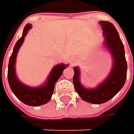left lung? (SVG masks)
Segmentation results:
<instances>
[{
    "label": "left lung",
    "instance_id": "left-lung-1",
    "mask_svg": "<svg viewBox=\"0 0 134 134\" xmlns=\"http://www.w3.org/2000/svg\"><path fill=\"white\" fill-rule=\"evenodd\" d=\"M100 24L105 36V44L113 55L114 60L112 71L101 84L95 89H86L79 81L80 73L78 68H75L73 83L76 92L80 98L89 103L100 104L105 103L120 91L127 78V61L124 44L121 42L115 26L107 21H101Z\"/></svg>",
    "mask_w": 134,
    "mask_h": 134
}]
</instances>
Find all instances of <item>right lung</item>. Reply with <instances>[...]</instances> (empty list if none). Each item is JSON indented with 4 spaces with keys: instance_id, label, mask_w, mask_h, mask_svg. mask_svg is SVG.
<instances>
[{
    "instance_id": "obj_1",
    "label": "right lung",
    "mask_w": 134,
    "mask_h": 134,
    "mask_svg": "<svg viewBox=\"0 0 134 134\" xmlns=\"http://www.w3.org/2000/svg\"><path fill=\"white\" fill-rule=\"evenodd\" d=\"M31 26L27 24L23 30L22 36L18 39L13 48V54H11L9 65H8V82L10 89L14 95L24 104L29 106H40L48 103L54 93V86L60 76L63 74V70L66 65L63 64L57 65L54 67L51 73L50 74L48 80L44 86L39 88H30L20 83L16 78L15 71V63L18 51L21 44L23 43L24 37Z\"/></svg>"
}]
</instances>
